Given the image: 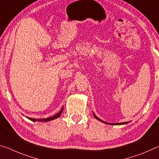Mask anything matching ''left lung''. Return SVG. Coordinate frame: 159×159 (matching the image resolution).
<instances>
[{"label": "left lung", "mask_w": 159, "mask_h": 159, "mask_svg": "<svg viewBox=\"0 0 159 159\" xmlns=\"http://www.w3.org/2000/svg\"><path fill=\"white\" fill-rule=\"evenodd\" d=\"M93 116H94V117H95L96 119H98V121H101V122H102V123H105V124H110V125H122V124H128L129 123V122L128 121H126V122H123V123H116V124H113V123H107V122H105V121H102V120H101V119H99L98 116H97L95 114H93Z\"/></svg>", "instance_id": "left-lung-1"}]
</instances>
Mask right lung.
Segmentation results:
<instances>
[{
    "mask_svg": "<svg viewBox=\"0 0 159 159\" xmlns=\"http://www.w3.org/2000/svg\"><path fill=\"white\" fill-rule=\"evenodd\" d=\"M63 107L61 108V110L59 112H58L57 115H55L54 116H50V117H48V118H45V119H34V118H30V117H27L29 119H30V120H31L32 121H41V122H48V121H50L52 120H54V119H57L58 117H60L61 114H62L63 112Z\"/></svg>",
    "mask_w": 159,
    "mask_h": 159,
    "instance_id": "right-lung-1",
    "label": "right lung"
}]
</instances>
